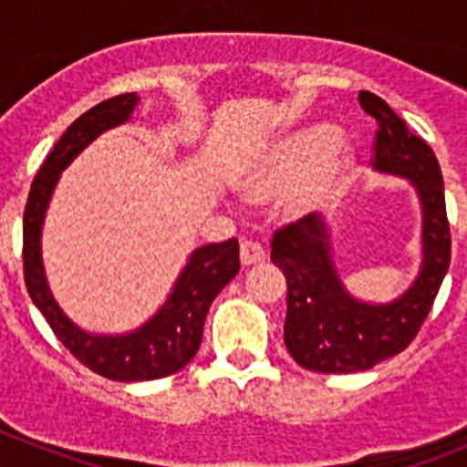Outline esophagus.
Instances as JSON below:
<instances>
[{
    "label": "esophagus",
    "instance_id": "obj_1",
    "mask_svg": "<svg viewBox=\"0 0 467 467\" xmlns=\"http://www.w3.org/2000/svg\"><path fill=\"white\" fill-rule=\"evenodd\" d=\"M266 259L264 247L254 241H243L241 243V264L243 266H253V264H262Z\"/></svg>",
    "mask_w": 467,
    "mask_h": 467
}]
</instances>
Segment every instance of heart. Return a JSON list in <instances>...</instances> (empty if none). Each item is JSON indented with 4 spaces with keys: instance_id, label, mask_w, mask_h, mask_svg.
<instances>
[{
    "instance_id": "heart-1",
    "label": "heart",
    "mask_w": 467,
    "mask_h": 467,
    "mask_svg": "<svg viewBox=\"0 0 467 467\" xmlns=\"http://www.w3.org/2000/svg\"><path fill=\"white\" fill-rule=\"evenodd\" d=\"M353 166V147L337 128H306L271 142L238 177L253 201L275 198L285 220L296 222L323 210Z\"/></svg>"
}]
</instances>
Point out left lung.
Masks as SVG:
<instances>
[{
	"mask_svg": "<svg viewBox=\"0 0 467 467\" xmlns=\"http://www.w3.org/2000/svg\"><path fill=\"white\" fill-rule=\"evenodd\" d=\"M360 105L377 119L372 166L410 180L423 214L420 269L388 304L356 299L334 266L327 222L316 213L274 234L271 262L287 280L285 346L296 365L320 374H353L402 353L428 317L451 262L442 171L435 154L379 95L360 90Z\"/></svg>",
	"mask_w": 467,
	"mask_h": 467,
	"instance_id": "left-lung-1",
	"label": "left lung"
}]
</instances>
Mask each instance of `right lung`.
<instances>
[{
    "instance_id": "right-lung-1",
    "label": "right lung",
    "mask_w": 467,
    "mask_h": 467,
    "mask_svg": "<svg viewBox=\"0 0 467 467\" xmlns=\"http://www.w3.org/2000/svg\"><path fill=\"white\" fill-rule=\"evenodd\" d=\"M140 98L123 93L81 114L57 140L32 182L23 214V271L35 306L53 334L81 365L111 381H151L180 372L203 339L210 304L241 269L238 241L210 243L189 254L163 306L144 325L126 334H95L72 323L53 299L41 262V226L60 172L105 130L130 119Z\"/></svg>"
}]
</instances>
